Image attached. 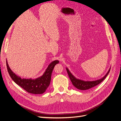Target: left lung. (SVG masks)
Instances as JSON below:
<instances>
[{"label":"left lung","instance_id":"obj_1","mask_svg":"<svg viewBox=\"0 0 121 121\" xmlns=\"http://www.w3.org/2000/svg\"><path fill=\"white\" fill-rule=\"evenodd\" d=\"M110 69H111V68L109 69L108 72H107L104 76L103 78H102L101 79L95 80V81H84V80L76 78L72 73L70 72V71L69 70L68 68H66L67 72L68 73L70 79L71 80V81L72 82L73 86H74L77 89H79V90H88V89L92 88L94 87L97 86V85L99 84L100 83H101L103 81V80L105 79V78H106V77H107V76L108 75L110 71Z\"/></svg>","mask_w":121,"mask_h":121}]
</instances>
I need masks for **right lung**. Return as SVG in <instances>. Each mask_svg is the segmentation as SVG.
<instances>
[{
  "mask_svg": "<svg viewBox=\"0 0 121 121\" xmlns=\"http://www.w3.org/2000/svg\"><path fill=\"white\" fill-rule=\"evenodd\" d=\"M58 60L52 61L49 64L46 69L44 74L37 78L35 79H24L21 78L18 76L16 75L10 69L6 60V65L7 71L10 77L18 85L27 92L34 94H41L46 91L47 88L48 87L50 83L51 74L55 66L59 63Z\"/></svg>",
  "mask_w": 121,
  "mask_h": 121,
  "instance_id": "obj_1",
  "label": "right lung"
}]
</instances>
